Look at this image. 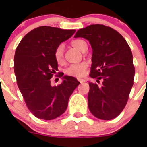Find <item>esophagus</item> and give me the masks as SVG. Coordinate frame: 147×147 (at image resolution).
Masks as SVG:
<instances>
[{
  "mask_svg": "<svg viewBox=\"0 0 147 147\" xmlns=\"http://www.w3.org/2000/svg\"><path fill=\"white\" fill-rule=\"evenodd\" d=\"M78 79V81L79 82H80L81 84H82V83H84V82H85L86 81L84 80V79H80V78H79V79Z\"/></svg>",
  "mask_w": 147,
  "mask_h": 147,
  "instance_id": "esophagus-1",
  "label": "esophagus"
}]
</instances>
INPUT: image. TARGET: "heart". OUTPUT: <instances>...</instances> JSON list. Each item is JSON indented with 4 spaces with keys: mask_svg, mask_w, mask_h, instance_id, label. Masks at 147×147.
<instances>
[{
    "mask_svg": "<svg viewBox=\"0 0 147 147\" xmlns=\"http://www.w3.org/2000/svg\"><path fill=\"white\" fill-rule=\"evenodd\" d=\"M72 46L77 48L81 52H84L87 49V44L86 41L82 39H75L71 41ZM54 56L58 63H61L64 58V45L59 44L55 49ZM88 68L86 62H81L79 63L72 64L65 70V73L69 76L75 77H82L85 75L86 70Z\"/></svg>",
    "mask_w": 147,
    "mask_h": 147,
    "instance_id": "1",
    "label": "heart"
}]
</instances>
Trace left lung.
I'll return each instance as SVG.
<instances>
[{
    "mask_svg": "<svg viewBox=\"0 0 147 147\" xmlns=\"http://www.w3.org/2000/svg\"><path fill=\"white\" fill-rule=\"evenodd\" d=\"M88 40L92 49L90 76L102 86L89 82L91 113L104 120L117 117L126 106L133 85L135 68L129 44L118 32L104 25H90L75 35Z\"/></svg>",
    "mask_w": 147,
    "mask_h": 147,
    "instance_id": "left-lung-1",
    "label": "left lung"
}]
</instances>
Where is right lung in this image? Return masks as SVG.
<instances>
[{
    "label": "right lung",
    "instance_id": "1",
    "mask_svg": "<svg viewBox=\"0 0 147 147\" xmlns=\"http://www.w3.org/2000/svg\"><path fill=\"white\" fill-rule=\"evenodd\" d=\"M75 31L38 27L27 34L16 48L14 68L18 87L27 107L39 119L51 120L63 114L70 95L80 84L75 77L64 76L59 85H50V79L58 70L55 49ZM63 75L59 72L57 76Z\"/></svg>",
    "mask_w": 147,
    "mask_h": 147
}]
</instances>
